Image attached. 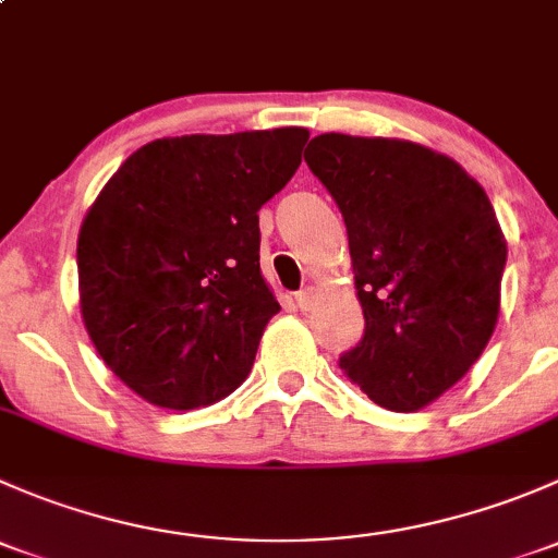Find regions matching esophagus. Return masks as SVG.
<instances>
[{
  "label": "esophagus",
  "mask_w": 558,
  "mask_h": 558,
  "mask_svg": "<svg viewBox=\"0 0 558 558\" xmlns=\"http://www.w3.org/2000/svg\"><path fill=\"white\" fill-rule=\"evenodd\" d=\"M315 300H318V294H315L313 286H305V289H302L300 294H296V307H300L302 313L313 311V307H315Z\"/></svg>",
  "instance_id": "esophagus-1"
}]
</instances>
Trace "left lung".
<instances>
[{"label": "left lung", "instance_id": "left-lung-1", "mask_svg": "<svg viewBox=\"0 0 558 558\" xmlns=\"http://www.w3.org/2000/svg\"><path fill=\"white\" fill-rule=\"evenodd\" d=\"M305 161L345 218L367 320L340 369L380 408L415 413L492 340L508 258L497 213L459 161L410 140L318 134Z\"/></svg>", "mask_w": 558, "mask_h": 558}]
</instances>
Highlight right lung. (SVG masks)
Here are the masks:
<instances>
[{
  "label": "right lung",
  "instance_id": "add662e5",
  "mask_svg": "<svg viewBox=\"0 0 558 558\" xmlns=\"http://www.w3.org/2000/svg\"><path fill=\"white\" fill-rule=\"evenodd\" d=\"M311 132L185 134L134 150L77 234L81 315L123 386L196 410L247 378L280 311L258 269V210L291 180Z\"/></svg>",
  "mask_w": 558,
  "mask_h": 558
}]
</instances>
